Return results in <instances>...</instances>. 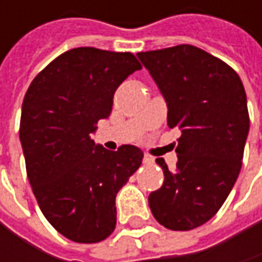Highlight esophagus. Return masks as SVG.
<instances>
[{
    "label": "esophagus",
    "mask_w": 262,
    "mask_h": 262,
    "mask_svg": "<svg viewBox=\"0 0 262 262\" xmlns=\"http://www.w3.org/2000/svg\"><path fill=\"white\" fill-rule=\"evenodd\" d=\"M142 162H144L145 165H151V164L155 162V159H153L151 156H148V155H144V159H142Z\"/></svg>",
    "instance_id": "esophagus-1"
}]
</instances>
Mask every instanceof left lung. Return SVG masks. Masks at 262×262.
Instances as JSON below:
<instances>
[{
  "mask_svg": "<svg viewBox=\"0 0 262 262\" xmlns=\"http://www.w3.org/2000/svg\"><path fill=\"white\" fill-rule=\"evenodd\" d=\"M167 103V124L181 129L176 170L148 195L167 229L191 231L222 208L241 170L249 135L246 91L235 71L192 45L138 53Z\"/></svg>",
  "mask_w": 262,
  "mask_h": 262,
  "instance_id": "obj_1",
  "label": "left lung"
}]
</instances>
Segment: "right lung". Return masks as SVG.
<instances>
[{"label":"right lung","mask_w":262,"mask_h":262,"mask_svg":"<svg viewBox=\"0 0 262 262\" xmlns=\"http://www.w3.org/2000/svg\"><path fill=\"white\" fill-rule=\"evenodd\" d=\"M138 70L132 53L81 47L56 57L27 89L19 126L27 176L45 219L76 243L114 232L115 197L142 162L135 145L111 151L92 139L117 88Z\"/></svg>","instance_id":"right-lung-1"}]
</instances>
